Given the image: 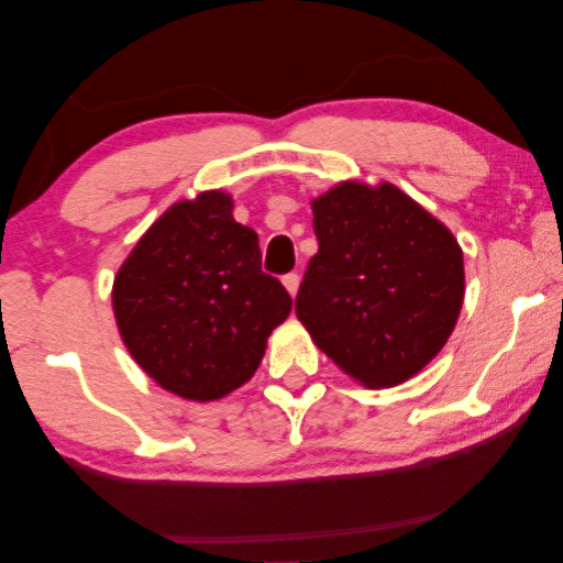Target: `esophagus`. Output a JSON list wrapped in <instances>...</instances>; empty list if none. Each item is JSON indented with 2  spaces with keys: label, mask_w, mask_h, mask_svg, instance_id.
<instances>
[{
  "label": "esophagus",
  "mask_w": 563,
  "mask_h": 563,
  "mask_svg": "<svg viewBox=\"0 0 563 563\" xmlns=\"http://www.w3.org/2000/svg\"><path fill=\"white\" fill-rule=\"evenodd\" d=\"M284 287H287V291L291 294V297H297V291H299V282H301V276L297 274V272H291V274H287L284 276Z\"/></svg>",
  "instance_id": "1"
}]
</instances>
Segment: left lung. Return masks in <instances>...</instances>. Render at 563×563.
Instances as JSON below:
<instances>
[{
    "label": "left lung",
    "mask_w": 563,
    "mask_h": 563,
    "mask_svg": "<svg viewBox=\"0 0 563 563\" xmlns=\"http://www.w3.org/2000/svg\"><path fill=\"white\" fill-rule=\"evenodd\" d=\"M311 210L319 252L297 294L299 321L366 388L412 378L460 317L465 264L457 240L390 183H339Z\"/></svg>",
    "instance_id": "left-lung-1"
}]
</instances>
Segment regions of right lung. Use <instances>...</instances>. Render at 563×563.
I'll use <instances>...</instances> for the list:
<instances>
[{"mask_svg": "<svg viewBox=\"0 0 563 563\" xmlns=\"http://www.w3.org/2000/svg\"><path fill=\"white\" fill-rule=\"evenodd\" d=\"M232 210L222 190L167 207L113 282L125 349L157 386L187 400L244 386L291 311L289 291L262 272L260 236Z\"/></svg>", "mask_w": 563, "mask_h": 563, "instance_id": "right-lung-1", "label": "right lung"}]
</instances>
